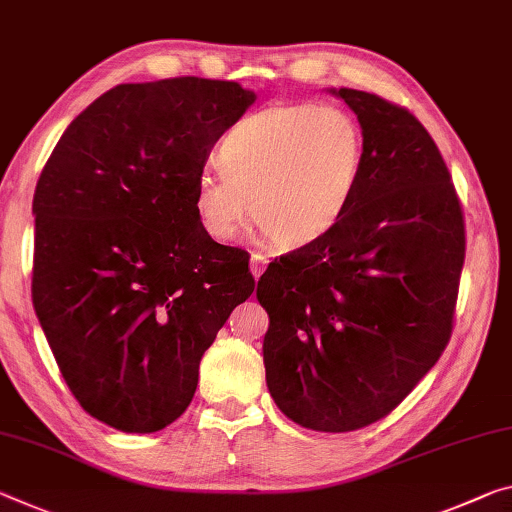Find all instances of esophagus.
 I'll use <instances>...</instances> for the list:
<instances>
[{
	"label": "esophagus",
	"instance_id": "esophagus-1",
	"mask_svg": "<svg viewBox=\"0 0 512 512\" xmlns=\"http://www.w3.org/2000/svg\"><path fill=\"white\" fill-rule=\"evenodd\" d=\"M266 264H269V262H266L264 255H259V253L250 255V273H253L255 278H259V275L266 271Z\"/></svg>",
	"mask_w": 512,
	"mask_h": 512
}]
</instances>
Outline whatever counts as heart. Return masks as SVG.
<instances>
[{"label": "heart", "mask_w": 512, "mask_h": 512, "mask_svg": "<svg viewBox=\"0 0 512 512\" xmlns=\"http://www.w3.org/2000/svg\"><path fill=\"white\" fill-rule=\"evenodd\" d=\"M221 170H202L193 212L207 237H237L248 209L282 250L326 237L353 205L364 136L351 113L332 104H275L250 113L216 150Z\"/></svg>", "instance_id": "obj_1"}]
</instances>
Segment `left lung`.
I'll use <instances>...</instances> for the list:
<instances>
[{"label": "left lung", "mask_w": 512, "mask_h": 512, "mask_svg": "<svg viewBox=\"0 0 512 512\" xmlns=\"http://www.w3.org/2000/svg\"><path fill=\"white\" fill-rule=\"evenodd\" d=\"M358 116L362 177L335 230L275 259L266 385L303 428L348 433L387 417L449 344L465 221L426 127L383 97L330 88Z\"/></svg>", "instance_id": "8db88e82"}]
</instances>
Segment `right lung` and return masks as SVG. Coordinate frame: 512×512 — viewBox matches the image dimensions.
I'll use <instances>...</instances> for the list:
<instances>
[{
  "mask_svg": "<svg viewBox=\"0 0 512 512\" xmlns=\"http://www.w3.org/2000/svg\"><path fill=\"white\" fill-rule=\"evenodd\" d=\"M255 97L200 77L120 84L40 173L34 310L81 408L118 431H161L189 408L202 355L253 294L248 255L200 227L193 184Z\"/></svg>",
  "mask_w": 512,
  "mask_h": 512,
  "instance_id": "obj_1",
  "label": "right lung"
}]
</instances>
